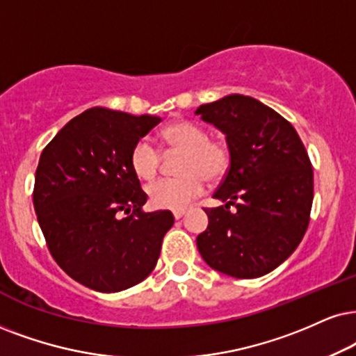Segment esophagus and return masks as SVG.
I'll return each instance as SVG.
<instances>
[{
	"label": "esophagus",
	"instance_id": "obj_1",
	"mask_svg": "<svg viewBox=\"0 0 356 356\" xmlns=\"http://www.w3.org/2000/svg\"><path fill=\"white\" fill-rule=\"evenodd\" d=\"M172 213H174V218L179 220V218L184 217V213H186V210H184V209H182V210H174Z\"/></svg>",
	"mask_w": 356,
	"mask_h": 356
}]
</instances>
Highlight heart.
<instances>
[{
	"label": "heart",
	"mask_w": 356,
	"mask_h": 356,
	"mask_svg": "<svg viewBox=\"0 0 356 356\" xmlns=\"http://www.w3.org/2000/svg\"><path fill=\"white\" fill-rule=\"evenodd\" d=\"M163 138L169 151L184 152L175 179H159L147 186L151 205L163 210H182L204 191V181L217 182L230 168V149L223 141L210 139L204 126L175 121L165 126ZM161 165V151L149 138H141L131 151V168L138 177L149 181Z\"/></svg>",
	"instance_id": "obj_1"
}]
</instances>
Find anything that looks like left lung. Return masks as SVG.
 I'll list each match as a JSON object with an SVG mask.
<instances>
[{
	"label": "left lung",
	"instance_id": "8db88e82",
	"mask_svg": "<svg viewBox=\"0 0 356 356\" xmlns=\"http://www.w3.org/2000/svg\"><path fill=\"white\" fill-rule=\"evenodd\" d=\"M195 115L217 126L230 149V168L213 193L225 205L204 209L209 227L197 248L215 271L264 276L294 253L309 227L314 172L307 151L294 126L256 98L233 93L200 105Z\"/></svg>",
	"mask_w": 356,
	"mask_h": 356
}]
</instances>
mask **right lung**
<instances>
[{
  "label": "right lung",
  "instance_id": "right-lung-1",
  "mask_svg": "<svg viewBox=\"0 0 356 356\" xmlns=\"http://www.w3.org/2000/svg\"><path fill=\"white\" fill-rule=\"evenodd\" d=\"M157 123L159 116L90 108L40 154L33 199L47 248L93 291L120 292L145 281L174 225L169 210L143 211L147 195L131 168L133 146Z\"/></svg>",
  "mask_w": 356,
  "mask_h": 356
}]
</instances>
